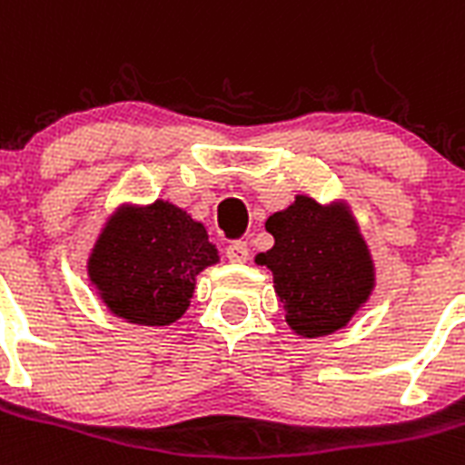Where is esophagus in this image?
I'll return each mask as SVG.
<instances>
[{
	"label": "esophagus",
	"instance_id": "34e87169",
	"mask_svg": "<svg viewBox=\"0 0 465 465\" xmlns=\"http://www.w3.org/2000/svg\"><path fill=\"white\" fill-rule=\"evenodd\" d=\"M248 257L250 250L245 241H232L227 245V260L233 262V264H243V262H248Z\"/></svg>",
	"mask_w": 465,
	"mask_h": 465
}]
</instances>
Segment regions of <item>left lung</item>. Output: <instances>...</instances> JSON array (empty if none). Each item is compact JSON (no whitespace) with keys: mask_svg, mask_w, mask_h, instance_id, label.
<instances>
[{"mask_svg":"<svg viewBox=\"0 0 465 465\" xmlns=\"http://www.w3.org/2000/svg\"><path fill=\"white\" fill-rule=\"evenodd\" d=\"M276 238L257 257L273 272V288L290 328L322 337L351 321L372 290L365 243L339 208H322L309 196L266 220Z\"/></svg>","mask_w":465,"mask_h":465,"instance_id":"8db88e82","label":"left lung"}]
</instances>
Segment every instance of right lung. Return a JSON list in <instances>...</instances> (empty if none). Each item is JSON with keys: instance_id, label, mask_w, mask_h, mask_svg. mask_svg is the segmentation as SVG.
Instances as JSON below:
<instances>
[{"instance_id": "obj_1", "label": "right lung", "mask_w": 465, "mask_h": 465, "mask_svg": "<svg viewBox=\"0 0 465 465\" xmlns=\"http://www.w3.org/2000/svg\"><path fill=\"white\" fill-rule=\"evenodd\" d=\"M215 262L217 250L203 224L156 201L110 222L88 273L112 313L143 325H168L187 311L199 272Z\"/></svg>"}]
</instances>
